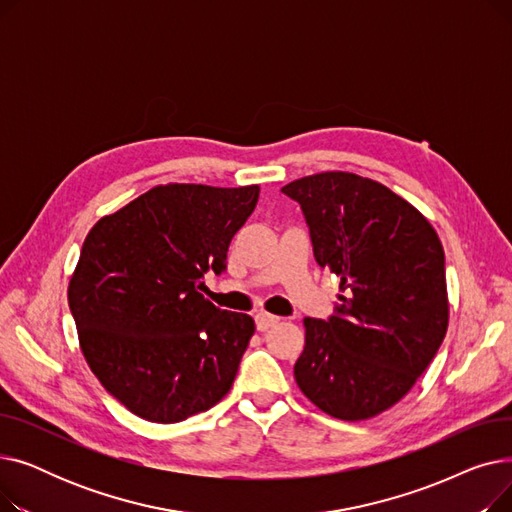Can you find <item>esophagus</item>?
<instances>
[{
    "mask_svg": "<svg viewBox=\"0 0 512 512\" xmlns=\"http://www.w3.org/2000/svg\"><path fill=\"white\" fill-rule=\"evenodd\" d=\"M278 321H280L278 315H272V313H267V311H259V313L255 315V324H257V330H259V332L270 330L272 326L278 324Z\"/></svg>",
    "mask_w": 512,
    "mask_h": 512,
    "instance_id": "34e87169",
    "label": "esophagus"
}]
</instances>
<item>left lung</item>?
I'll return each mask as SVG.
<instances>
[{
	"label": "left lung",
	"instance_id": "obj_1",
	"mask_svg": "<svg viewBox=\"0 0 512 512\" xmlns=\"http://www.w3.org/2000/svg\"><path fill=\"white\" fill-rule=\"evenodd\" d=\"M282 193L301 205L315 259L344 292L328 321L303 319L294 380L330 417L380 415L415 386L448 330L438 232L409 201L359 174L321 172Z\"/></svg>",
	"mask_w": 512,
	"mask_h": 512
}]
</instances>
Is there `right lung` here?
Here are the masks:
<instances>
[{"mask_svg": "<svg viewBox=\"0 0 512 512\" xmlns=\"http://www.w3.org/2000/svg\"><path fill=\"white\" fill-rule=\"evenodd\" d=\"M257 199V184H159L89 230L68 305L91 371L130 413L178 423L230 392L255 321L199 290Z\"/></svg>", "mask_w": 512, "mask_h": 512, "instance_id": "obj_1", "label": "right lung"}]
</instances>
